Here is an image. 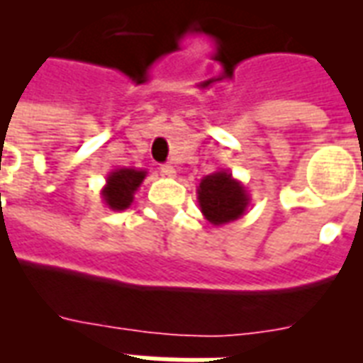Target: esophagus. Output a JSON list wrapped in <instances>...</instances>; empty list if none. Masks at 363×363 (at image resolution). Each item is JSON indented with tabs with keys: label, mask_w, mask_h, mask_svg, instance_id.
Listing matches in <instances>:
<instances>
[{
	"label": "esophagus",
	"mask_w": 363,
	"mask_h": 363,
	"mask_svg": "<svg viewBox=\"0 0 363 363\" xmlns=\"http://www.w3.org/2000/svg\"><path fill=\"white\" fill-rule=\"evenodd\" d=\"M161 172L164 174V176H168V178H174V176H176V168H174L172 164H162Z\"/></svg>",
	"instance_id": "esophagus-1"
}]
</instances>
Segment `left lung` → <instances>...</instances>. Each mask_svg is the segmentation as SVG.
Instances as JSON below:
<instances>
[{
	"label": "left lung",
	"mask_w": 363,
	"mask_h": 363,
	"mask_svg": "<svg viewBox=\"0 0 363 363\" xmlns=\"http://www.w3.org/2000/svg\"><path fill=\"white\" fill-rule=\"evenodd\" d=\"M196 201L206 221L220 227L240 220L252 199L242 182L233 178L229 170L221 168L201 179L196 187Z\"/></svg>",
	"instance_id": "1"
}]
</instances>
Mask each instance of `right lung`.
Returning <instances> with one entry per match:
<instances>
[{"label": "right lung", "mask_w": 363, "mask_h": 363, "mask_svg": "<svg viewBox=\"0 0 363 363\" xmlns=\"http://www.w3.org/2000/svg\"><path fill=\"white\" fill-rule=\"evenodd\" d=\"M147 176V170H140V168H115L108 174L106 185L100 191L104 204L109 210L121 212L130 206L136 195L138 187Z\"/></svg>", "instance_id": "add662e5"}]
</instances>
